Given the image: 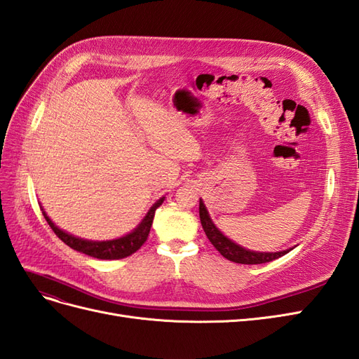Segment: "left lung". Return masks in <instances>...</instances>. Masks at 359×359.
<instances>
[{"instance_id": "1", "label": "left lung", "mask_w": 359, "mask_h": 359, "mask_svg": "<svg viewBox=\"0 0 359 359\" xmlns=\"http://www.w3.org/2000/svg\"><path fill=\"white\" fill-rule=\"evenodd\" d=\"M199 215H201V223H202L203 231H205L206 236H208L211 244L217 250H219L222 256H224L227 260H232V262L244 264V265L266 264V262H271V260L285 256L293 248L292 247L289 250H283V252H274V253L273 252H253V250H247V248L241 247L240 244H236L232 240H229L226 235H223V232L211 220L210 212H208V210H206V206L202 199H199Z\"/></svg>"}]
</instances>
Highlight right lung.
Segmentation results:
<instances>
[{
	"mask_svg": "<svg viewBox=\"0 0 359 359\" xmlns=\"http://www.w3.org/2000/svg\"><path fill=\"white\" fill-rule=\"evenodd\" d=\"M163 201H165V196H161L153 206H151L147 215L142 219V222H140L132 232H128L124 236L115 238V240H107V241H91V240H83V238H79V236H74L66 231L60 229V227L49 219V215L46 214L45 210H43V206H41V212L45 215L50 229L55 232V235L64 244H67L69 247L76 250V252L88 255L91 257L114 260V259H123L133 255L140 247H142V244L148 238L151 224H153L156 210L163 203Z\"/></svg>",
	"mask_w": 359,
	"mask_h": 359,
	"instance_id": "right-lung-1",
	"label": "right lung"
}]
</instances>
